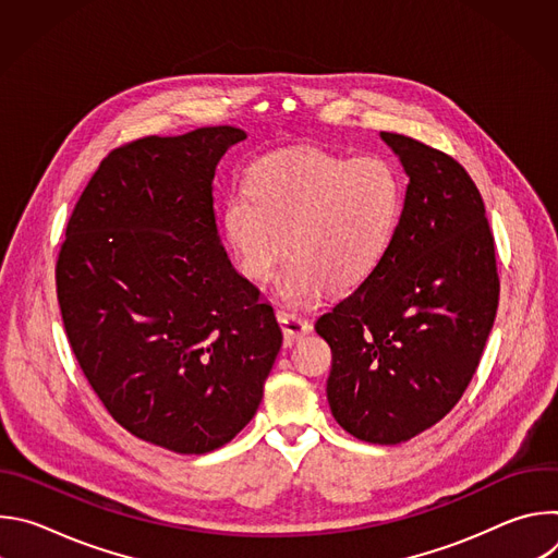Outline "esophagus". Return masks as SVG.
Segmentation results:
<instances>
[{
  "mask_svg": "<svg viewBox=\"0 0 558 558\" xmlns=\"http://www.w3.org/2000/svg\"><path fill=\"white\" fill-rule=\"evenodd\" d=\"M276 317H278V323L282 327V333H284V347H293L300 338L311 333V323L306 320V317H302L298 313L278 311Z\"/></svg>",
  "mask_w": 558,
  "mask_h": 558,
  "instance_id": "esophagus-1",
  "label": "esophagus"
}]
</instances>
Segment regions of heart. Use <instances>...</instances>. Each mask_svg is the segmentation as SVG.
Masks as SVG:
<instances>
[{
    "label": "heart",
    "mask_w": 558,
    "mask_h": 558,
    "mask_svg": "<svg viewBox=\"0 0 558 558\" xmlns=\"http://www.w3.org/2000/svg\"><path fill=\"white\" fill-rule=\"evenodd\" d=\"M404 207V183L381 156L347 158L315 147L263 156L233 190L220 225L233 267L265 282L282 252L276 295L306 304L349 293L379 267Z\"/></svg>",
    "instance_id": "obj_1"
}]
</instances>
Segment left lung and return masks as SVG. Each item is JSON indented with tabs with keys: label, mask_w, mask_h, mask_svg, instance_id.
<instances>
[{
	"label": "left lung",
	"mask_w": 558,
	"mask_h": 558,
	"mask_svg": "<svg viewBox=\"0 0 558 558\" xmlns=\"http://www.w3.org/2000/svg\"><path fill=\"white\" fill-rule=\"evenodd\" d=\"M409 177L379 267L315 323L333 353L327 400L353 437L392 446L461 400L497 304L495 238L480 190L452 156L379 132Z\"/></svg>",
	"instance_id": "left-lung-1"
}]
</instances>
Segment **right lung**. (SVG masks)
Returning <instances> with one entry per match:
<instances>
[{
    "mask_svg": "<svg viewBox=\"0 0 558 558\" xmlns=\"http://www.w3.org/2000/svg\"><path fill=\"white\" fill-rule=\"evenodd\" d=\"M241 128L112 149L65 227L57 298L72 353L108 413L181 454L231 441L256 415L282 347L274 306L238 274L211 183Z\"/></svg>",
    "mask_w": 558,
    "mask_h": 558,
    "instance_id": "obj_1",
    "label": "right lung"
}]
</instances>
